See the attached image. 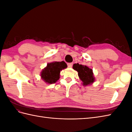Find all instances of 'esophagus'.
Segmentation results:
<instances>
[{
    "label": "esophagus",
    "mask_w": 132,
    "mask_h": 132,
    "mask_svg": "<svg viewBox=\"0 0 132 132\" xmlns=\"http://www.w3.org/2000/svg\"><path fill=\"white\" fill-rule=\"evenodd\" d=\"M73 64L72 63H68V68H71L73 67Z\"/></svg>",
    "instance_id": "esophagus-1"
}]
</instances>
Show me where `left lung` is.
<instances>
[{
	"label": "left lung",
	"mask_w": 132,
	"mask_h": 132,
	"mask_svg": "<svg viewBox=\"0 0 132 132\" xmlns=\"http://www.w3.org/2000/svg\"><path fill=\"white\" fill-rule=\"evenodd\" d=\"M73 68L78 71L79 79L82 81L83 86L90 85L95 82V78L93 69L88 67L79 64V63H75L73 64Z\"/></svg>",
	"instance_id": "1"
}]
</instances>
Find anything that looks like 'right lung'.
<instances>
[{
    "label": "right lung",
    "instance_id": "add662e5",
    "mask_svg": "<svg viewBox=\"0 0 132 132\" xmlns=\"http://www.w3.org/2000/svg\"><path fill=\"white\" fill-rule=\"evenodd\" d=\"M67 68V64L64 61L48 63L41 72V78L48 84H54L59 79L61 71Z\"/></svg>",
    "mask_w": 132,
    "mask_h": 132
}]
</instances>
